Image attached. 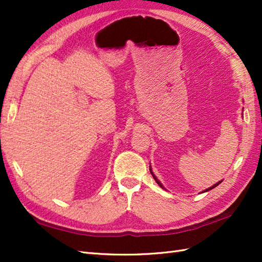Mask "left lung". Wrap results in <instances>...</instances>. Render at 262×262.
<instances>
[{"label":"left lung","mask_w":262,"mask_h":262,"mask_svg":"<svg viewBox=\"0 0 262 262\" xmlns=\"http://www.w3.org/2000/svg\"><path fill=\"white\" fill-rule=\"evenodd\" d=\"M149 171H151V173H152V176H153V178H154V179H155V181H157V182H158V185H159V186H160V187H162V188H163V186H162V185H161V182H160V181H159V180H158V179H157V178H155V176H154V174H153V172H152V170H151V169H149ZM221 182H222V181H220V182H217V183H216V185H214V186H213V187H210V188H208V189H206V190H204V191H208V190H210V189H213V188H215V187H216V186H219V185H220V183H221Z\"/></svg>","instance_id":"1"}]
</instances>
